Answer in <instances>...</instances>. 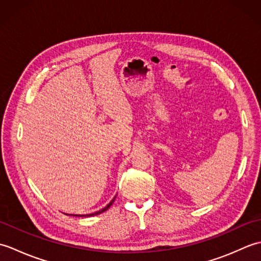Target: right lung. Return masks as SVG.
<instances>
[{
  "instance_id": "obj_1",
  "label": "right lung",
  "mask_w": 261,
  "mask_h": 261,
  "mask_svg": "<svg viewBox=\"0 0 261 261\" xmlns=\"http://www.w3.org/2000/svg\"><path fill=\"white\" fill-rule=\"evenodd\" d=\"M113 202H114V198L112 199V201H111V202H110V204H108V205H107V206H105L104 208H102L101 211H97V212H95V213H92V214H86V215H82V216H93V215H97V214H101V213H103V212H104V211H107V210H108V208H109V207L111 206V205H112V203H113ZM76 216H77V215H76ZM79 216H81V215H79Z\"/></svg>"
}]
</instances>
